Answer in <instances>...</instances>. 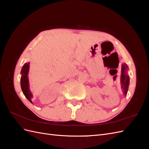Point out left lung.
I'll list each match as a JSON object with an SVG mask.
<instances>
[{
    "label": "left lung",
    "instance_id": "8db88e82",
    "mask_svg": "<svg viewBox=\"0 0 149 149\" xmlns=\"http://www.w3.org/2000/svg\"><path fill=\"white\" fill-rule=\"evenodd\" d=\"M128 68V66L126 63L122 64L121 75H120V84H121V88L123 89V93L125 96L127 95L130 84V77L127 75Z\"/></svg>",
    "mask_w": 149,
    "mask_h": 149
}]
</instances>
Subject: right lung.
<instances>
[{
	"label": "right lung",
	"mask_w": 149,
	"mask_h": 149,
	"mask_svg": "<svg viewBox=\"0 0 149 149\" xmlns=\"http://www.w3.org/2000/svg\"><path fill=\"white\" fill-rule=\"evenodd\" d=\"M30 63H25L24 64L22 68V71H21V74H22V77H21V88H22V90L24 95L27 98L29 102L32 103V99L33 98V95L32 93L30 91V89L29 88V77H28V74H29V68H30Z\"/></svg>",
	"instance_id": "obj_1"
}]
</instances>
